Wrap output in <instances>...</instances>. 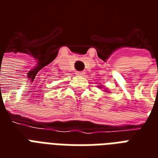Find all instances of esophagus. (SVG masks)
<instances>
[{"mask_svg": "<svg viewBox=\"0 0 158 158\" xmlns=\"http://www.w3.org/2000/svg\"><path fill=\"white\" fill-rule=\"evenodd\" d=\"M76 74L79 76H84L85 75V73L84 72H77L76 73Z\"/></svg>", "mask_w": 158, "mask_h": 158, "instance_id": "1", "label": "esophagus"}]
</instances>
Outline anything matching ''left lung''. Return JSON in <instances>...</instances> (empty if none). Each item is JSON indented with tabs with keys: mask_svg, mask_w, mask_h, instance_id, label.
Segmentation results:
<instances>
[{
	"mask_svg": "<svg viewBox=\"0 0 158 158\" xmlns=\"http://www.w3.org/2000/svg\"><path fill=\"white\" fill-rule=\"evenodd\" d=\"M102 85H101V86H99V88H102ZM106 91H107V90H106Z\"/></svg>",
	"mask_w": 158,
	"mask_h": 158,
	"instance_id": "left-lung-1",
	"label": "left lung"
}]
</instances>
